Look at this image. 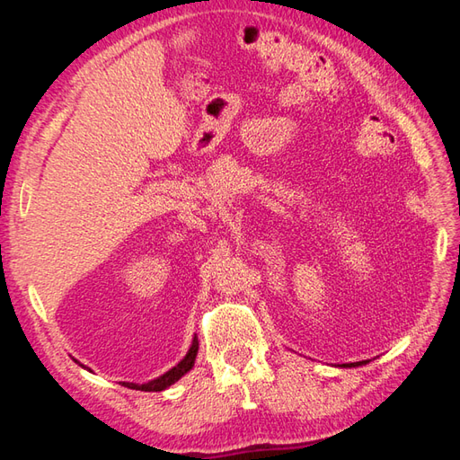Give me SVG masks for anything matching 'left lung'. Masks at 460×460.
Segmentation results:
<instances>
[{
  "mask_svg": "<svg viewBox=\"0 0 460 460\" xmlns=\"http://www.w3.org/2000/svg\"><path fill=\"white\" fill-rule=\"evenodd\" d=\"M366 364H369L367 359H364V361H354V364H341L340 367H358V366H366Z\"/></svg>",
  "mask_w": 460,
  "mask_h": 460,
  "instance_id": "obj_1",
  "label": "left lung"
}]
</instances>
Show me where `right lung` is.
Returning <instances> with one entry per match:
<instances>
[{"instance_id":"add662e5","label":"right lung","mask_w":460,"mask_h":460,"mask_svg":"<svg viewBox=\"0 0 460 460\" xmlns=\"http://www.w3.org/2000/svg\"><path fill=\"white\" fill-rule=\"evenodd\" d=\"M198 349H199V341H198V336H193V341H191V346H190V349H188V354L183 356V359L180 361L178 366H173L172 369L165 371L164 376L148 381V384H132V381H120V384H122L124 387H128V389H138V392H164V389H168L170 385H173L175 381L181 379V377H183L185 374H188V371L193 367L195 358H198ZM75 361H76V364H79L81 367L93 371L91 367L83 366L79 359H75Z\"/></svg>"}]
</instances>
